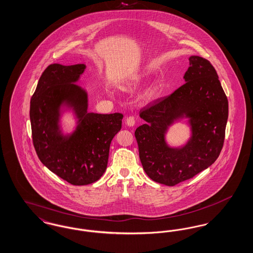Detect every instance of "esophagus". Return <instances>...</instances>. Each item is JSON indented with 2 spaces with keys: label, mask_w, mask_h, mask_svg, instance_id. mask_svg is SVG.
Listing matches in <instances>:
<instances>
[{
  "label": "esophagus",
  "mask_w": 253,
  "mask_h": 253,
  "mask_svg": "<svg viewBox=\"0 0 253 253\" xmlns=\"http://www.w3.org/2000/svg\"><path fill=\"white\" fill-rule=\"evenodd\" d=\"M126 124L130 127L133 126L135 124V118L133 116H129L127 119H126Z\"/></svg>",
  "instance_id": "obj_1"
}]
</instances>
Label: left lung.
<instances>
[{"label": "left lung", "instance_id": "obj_1", "mask_svg": "<svg viewBox=\"0 0 253 253\" xmlns=\"http://www.w3.org/2000/svg\"><path fill=\"white\" fill-rule=\"evenodd\" d=\"M189 60L186 83L142 109L139 116L147 123L134 132L145 172L167 186L193 178L214 163L225 139L229 102L216 70L201 57ZM184 116L190 119L192 138L182 148H170L165 133L173 121Z\"/></svg>", "mask_w": 253, "mask_h": 253}]
</instances>
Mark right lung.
<instances>
[{
  "label": "right lung",
  "mask_w": 253,
  "mask_h": 253,
  "mask_svg": "<svg viewBox=\"0 0 253 253\" xmlns=\"http://www.w3.org/2000/svg\"><path fill=\"white\" fill-rule=\"evenodd\" d=\"M84 64H50L42 74L30 100L32 140L42 163L68 183L82 186L98 180L108 163L109 149L120 132L123 115L87 112V94L74 84ZM72 107L79 125L64 137L58 127L60 105Z\"/></svg>",
  "instance_id": "right-lung-1"
}]
</instances>
